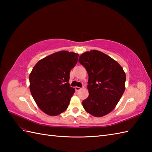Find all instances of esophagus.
<instances>
[{"mask_svg":"<svg viewBox=\"0 0 152 152\" xmlns=\"http://www.w3.org/2000/svg\"><path fill=\"white\" fill-rule=\"evenodd\" d=\"M81 89H82L81 88H79V87H78V86L75 87V89H76V91H80V90Z\"/></svg>","mask_w":152,"mask_h":152,"instance_id":"obj_1","label":"esophagus"}]
</instances>
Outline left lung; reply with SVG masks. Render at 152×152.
<instances>
[{"label": "left lung", "instance_id": "8db88e82", "mask_svg": "<svg viewBox=\"0 0 152 152\" xmlns=\"http://www.w3.org/2000/svg\"><path fill=\"white\" fill-rule=\"evenodd\" d=\"M79 62L89 76V96L82 101L85 110L95 117L109 114L117 105L125 89V72L117 61L93 50L82 53Z\"/></svg>", "mask_w": 152, "mask_h": 152}]
</instances>
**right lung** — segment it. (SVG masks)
Returning a JSON list of instances; mask_svg holds the SVG:
<instances>
[{"label": "right lung", "mask_w": 152, "mask_h": 152, "mask_svg": "<svg viewBox=\"0 0 152 152\" xmlns=\"http://www.w3.org/2000/svg\"><path fill=\"white\" fill-rule=\"evenodd\" d=\"M79 55L60 51L40 59L29 75V88L37 106L50 116L67 109L75 89L70 87V71L78 62Z\"/></svg>", "instance_id": "add662e5"}]
</instances>
